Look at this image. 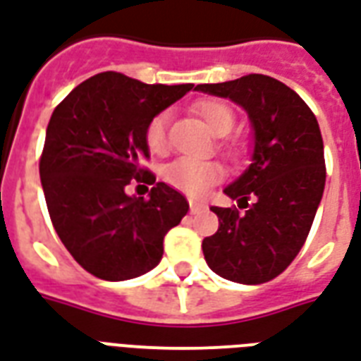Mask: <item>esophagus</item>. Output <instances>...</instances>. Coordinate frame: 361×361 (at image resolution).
<instances>
[{"mask_svg": "<svg viewBox=\"0 0 361 361\" xmlns=\"http://www.w3.org/2000/svg\"><path fill=\"white\" fill-rule=\"evenodd\" d=\"M204 208H207L204 202H197V201L189 202V210H191V214H197V212H201V210H204Z\"/></svg>", "mask_w": 361, "mask_h": 361, "instance_id": "obj_1", "label": "esophagus"}]
</instances>
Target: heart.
Returning a JSON list of instances; mask_svg holds the SVG:
<instances>
[{
    "label": "heart",
    "mask_w": 361,
    "mask_h": 361,
    "mask_svg": "<svg viewBox=\"0 0 361 361\" xmlns=\"http://www.w3.org/2000/svg\"><path fill=\"white\" fill-rule=\"evenodd\" d=\"M195 113L199 114L208 130L214 135H228L235 124V114L231 106L218 99H204L195 105ZM145 141L151 153L162 154L168 147V113L154 114L145 128ZM229 154H237L235 143H226ZM164 178L170 185L180 189L189 197H201L221 180V168L212 160L178 159L168 164Z\"/></svg>",
    "instance_id": "1"
}]
</instances>
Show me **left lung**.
<instances>
[{
	"mask_svg": "<svg viewBox=\"0 0 361 361\" xmlns=\"http://www.w3.org/2000/svg\"><path fill=\"white\" fill-rule=\"evenodd\" d=\"M195 90L243 106L255 137L248 168L224 189L245 212L210 208L220 228L202 241L204 260L229 281H271L300 252L322 201L325 159L319 124L298 93L264 74Z\"/></svg>",
	"mask_w": 361,
	"mask_h": 361,
	"instance_id": "obj_1",
	"label": "left lung"
}]
</instances>
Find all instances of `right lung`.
Masks as SVG:
<instances>
[{"instance_id": "obj_1", "label": "right lung", "mask_w": 361, "mask_h": 361, "mask_svg": "<svg viewBox=\"0 0 361 361\" xmlns=\"http://www.w3.org/2000/svg\"><path fill=\"white\" fill-rule=\"evenodd\" d=\"M193 84H143L101 72L76 85L45 132L39 178L53 228L92 276L126 281L159 266L164 235L188 214L185 197L140 166L145 128ZM132 179L153 183L149 200L130 197Z\"/></svg>"}]
</instances>
